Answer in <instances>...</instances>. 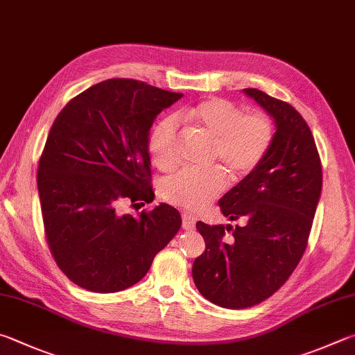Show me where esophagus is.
<instances>
[{
    "label": "esophagus",
    "instance_id": "esophagus-1",
    "mask_svg": "<svg viewBox=\"0 0 355 355\" xmlns=\"http://www.w3.org/2000/svg\"><path fill=\"white\" fill-rule=\"evenodd\" d=\"M182 220H183V228L186 231H189V230H192V228L196 227L197 218L194 216H191V214H183L182 216Z\"/></svg>",
    "mask_w": 355,
    "mask_h": 355
}]
</instances>
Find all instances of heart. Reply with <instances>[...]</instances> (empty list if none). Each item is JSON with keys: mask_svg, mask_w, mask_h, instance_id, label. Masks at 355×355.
I'll return each instance as SVG.
<instances>
[{"mask_svg": "<svg viewBox=\"0 0 355 355\" xmlns=\"http://www.w3.org/2000/svg\"><path fill=\"white\" fill-rule=\"evenodd\" d=\"M197 130L212 139L211 161L220 164L231 180H241L253 172L272 144V125L266 116L242 113L237 105L225 99H206L178 113ZM153 164L159 171H172L180 163L177 124L164 119L155 127L149 139ZM225 188L222 171H183L166 178L161 194L166 202L188 211H198L209 205Z\"/></svg>", "mask_w": 355, "mask_h": 355, "instance_id": "1", "label": "heart"}]
</instances>
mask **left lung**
Segmentation results:
<instances>
[{
	"mask_svg": "<svg viewBox=\"0 0 355 355\" xmlns=\"http://www.w3.org/2000/svg\"><path fill=\"white\" fill-rule=\"evenodd\" d=\"M243 93L273 118L272 144L259 166L218 200L223 216L242 227L197 222L205 251L192 266L198 292L227 309L259 304L288 279L306 250L323 186L317 146L302 116L261 89Z\"/></svg>",
	"mask_w": 355,
	"mask_h": 355,
	"instance_id": "8db88e82",
	"label": "left lung"
}]
</instances>
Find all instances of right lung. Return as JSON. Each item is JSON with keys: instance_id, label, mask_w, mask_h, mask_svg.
I'll return each mask as SVG.
<instances>
[{"instance_id": "right-lung-1", "label": "right lung", "mask_w": 355, "mask_h": 355, "mask_svg": "<svg viewBox=\"0 0 355 355\" xmlns=\"http://www.w3.org/2000/svg\"><path fill=\"white\" fill-rule=\"evenodd\" d=\"M182 98L138 80L108 79L77 94L55 118L37 186L49 248L79 287L114 293L137 284L182 227L167 203L137 217L119 212L122 202L155 198L150 128Z\"/></svg>"}]
</instances>
